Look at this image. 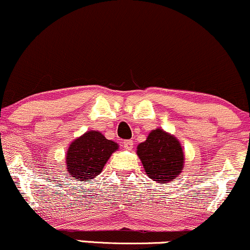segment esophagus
<instances>
[{
	"label": "esophagus",
	"instance_id": "esophagus-1",
	"mask_svg": "<svg viewBox=\"0 0 250 250\" xmlns=\"http://www.w3.org/2000/svg\"><path fill=\"white\" fill-rule=\"evenodd\" d=\"M123 145H124V147L126 149H132L133 148L134 143H133V140H125V142L123 143Z\"/></svg>",
	"mask_w": 250,
	"mask_h": 250
}]
</instances>
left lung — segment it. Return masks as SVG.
I'll use <instances>...</instances> for the list:
<instances>
[{
  "instance_id": "1",
  "label": "left lung",
  "mask_w": 250,
  "mask_h": 250,
  "mask_svg": "<svg viewBox=\"0 0 250 250\" xmlns=\"http://www.w3.org/2000/svg\"><path fill=\"white\" fill-rule=\"evenodd\" d=\"M137 153L148 178L168 183L180 174L184 167V152L180 143L171 134L157 128L139 144Z\"/></svg>"
}]
</instances>
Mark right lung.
<instances>
[{
	"label": "right lung",
	"instance_id": "1",
	"mask_svg": "<svg viewBox=\"0 0 250 250\" xmlns=\"http://www.w3.org/2000/svg\"><path fill=\"white\" fill-rule=\"evenodd\" d=\"M118 144L108 140L101 132L90 131L73 140L66 153V167L72 178L91 180L101 174Z\"/></svg>",
	"mask_w": 250,
	"mask_h": 250
}]
</instances>
